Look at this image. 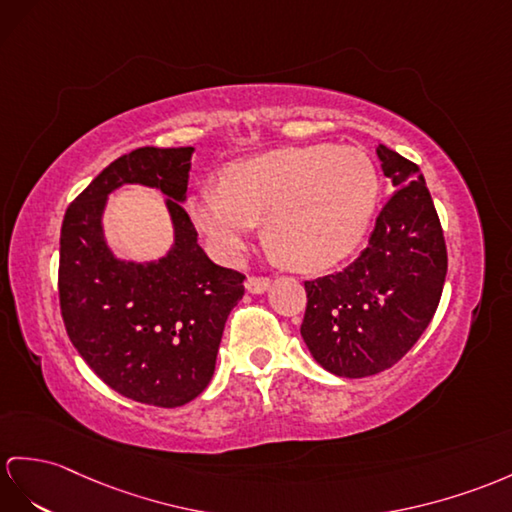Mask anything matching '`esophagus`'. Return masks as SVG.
<instances>
[{
  "label": "esophagus",
  "mask_w": 512,
  "mask_h": 512,
  "mask_svg": "<svg viewBox=\"0 0 512 512\" xmlns=\"http://www.w3.org/2000/svg\"><path fill=\"white\" fill-rule=\"evenodd\" d=\"M271 286V280L269 278H263V276H249L247 280H245V289L249 291V293H256V295H260V293H265L267 289Z\"/></svg>",
  "instance_id": "esophagus-1"
}]
</instances>
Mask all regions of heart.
I'll list each match as a JSON object with an SVG mask.
<instances>
[{"instance_id":"heart-1","label":"heart","mask_w":512,"mask_h":512,"mask_svg":"<svg viewBox=\"0 0 512 512\" xmlns=\"http://www.w3.org/2000/svg\"><path fill=\"white\" fill-rule=\"evenodd\" d=\"M378 199L380 173L365 152L321 143L236 160L186 210L223 263H236L267 219V239L286 263L323 271L365 239Z\"/></svg>"}]
</instances>
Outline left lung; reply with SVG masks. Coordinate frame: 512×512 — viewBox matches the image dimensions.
Listing matches in <instances>:
<instances>
[{
	"instance_id": "8db88e82",
	"label": "left lung",
	"mask_w": 512,
	"mask_h": 512,
	"mask_svg": "<svg viewBox=\"0 0 512 512\" xmlns=\"http://www.w3.org/2000/svg\"><path fill=\"white\" fill-rule=\"evenodd\" d=\"M376 152L393 197L369 245L343 271L304 282V343L341 378L393 367L428 328L447 273L441 221L419 167L386 145Z\"/></svg>"
}]
</instances>
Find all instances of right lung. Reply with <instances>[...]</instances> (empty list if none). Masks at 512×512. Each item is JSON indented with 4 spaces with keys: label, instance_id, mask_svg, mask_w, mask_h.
Returning <instances> with one entry per match:
<instances>
[{
    "label": "right lung",
    "instance_id": "1",
    "mask_svg": "<svg viewBox=\"0 0 512 512\" xmlns=\"http://www.w3.org/2000/svg\"><path fill=\"white\" fill-rule=\"evenodd\" d=\"M191 156L193 147H139L117 158L73 199L60 230L58 295L71 343L110 389L160 408L206 389L226 319L245 293L243 273L206 256L182 208ZM123 183L168 195L177 241L167 257L132 264L109 252L101 215Z\"/></svg>",
    "mask_w": 512,
    "mask_h": 512
}]
</instances>
